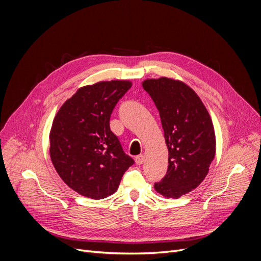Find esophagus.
I'll use <instances>...</instances> for the list:
<instances>
[{"label":"esophagus","mask_w":261,"mask_h":261,"mask_svg":"<svg viewBox=\"0 0 261 261\" xmlns=\"http://www.w3.org/2000/svg\"><path fill=\"white\" fill-rule=\"evenodd\" d=\"M144 160H145V155L144 154H138V155L135 156V161H136L137 164H143Z\"/></svg>","instance_id":"1"}]
</instances>
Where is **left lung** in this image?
<instances>
[{"label": "left lung", "instance_id": "8db88e82", "mask_svg": "<svg viewBox=\"0 0 261 261\" xmlns=\"http://www.w3.org/2000/svg\"><path fill=\"white\" fill-rule=\"evenodd\" d=\"M159 111L169 149L167 174L155 181V191L178 198L206 177L216 154V136L210 115L200 98L184 83L161 77L143 83Z\"/></svg>", "mask_w": 261, "mask_h": 261}]
</instances>
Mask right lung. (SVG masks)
<instances>
[{
    "label": "right lung",
    "instance_id": "1",
    "mask_svg": "<svg viewBox=\"0 0 261 261\" xmlns=\"http://www.w3.org/2000/svg\"><path fill=\"white\" fill-rule=\"evenodd\" d=\"M132 83L100 82L78 89L55 115L50 155L61 178L75 192L102 199L116 192L132 158L110 128V117Z\"/></svg>",
    "mask_w": 261,
    "mask_h": 261
}]
</instances>
